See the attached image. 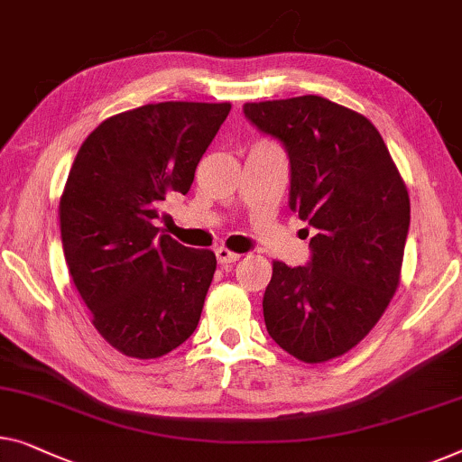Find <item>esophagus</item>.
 <instances>
[{
	"label": "esophagus",
	"instance_id": "obj_1",
	"mask_svg": "<svg viewBox=\"0 0 462 462\" xmlns=\"http://www.w3.org/2000/svg\"><path fill=\"white\" fill-rule=\"evenodd\" d=\"M242 258L239 256V254H236V252H231V250H226V247H217V260L220 264H233V263H237V260Z\"/></svg>",
	"mask_w": 462,
	"mask_h": 462
}]
</instances>
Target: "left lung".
Returning <instances> with one entry per match:
<instances>
[{"instance_id":"1","label":"left lung","mask_w":462,"mask_h":462,"mask_svg":"<svg viewBox=\"0 0 462 462\" xmlns=\"http://www.w3.org/2000/svg\"><path fill=\"white\" fill-rule=\"evenodd\" d=\"M290 156V208L312 229L310 260H275L263 310L269 336L304 363L352 350L400 283L411 225L406 185L369 118L320 96L245 104Z\"/></svg>"}]
</instances>
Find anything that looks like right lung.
I'll return each mask as SVG.
<instances>
[{
    "label": "right lung",
    "instance_id": "obj_1",
    "mask_svg": "<svg viewBox=\"0 0 462 462\" xmlns=\"http://www.w3.org/2000/svg\"><path fill=\"white\" fill-rule=\"evenodd\" d=\"M231 104L162 102L106 118L79 150L60 198L66 264L91 323L131 358H160L196 331L217 271L210 250L156 226Z\"/></svg>",
    "mask_w": 462,
    "mask_h": 462
}]
</instances>
